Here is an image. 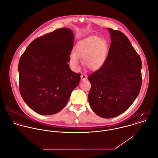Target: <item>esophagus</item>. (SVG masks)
Returning <instances> with one entry per match:
<instances>
[{"label": "esophagus", "mask_w": 158, "mask_h": 158, "mask_svg": "<svg viewBox=\"0 0 158 158\" xmlns=\"http://www.w3.org/2000/svg\"><path fill=\"white\" fill-rule=\"evenodd\" d=\"M87 78H88V77H87V75L86 74H82L81 75V81H84V80H86Z\"/></svg>", "instance_id": "esophagus-1"}]
</instances>
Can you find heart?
<instances>
[{"label": "heart", "mask_w": 158, "mask_h": 158, "mask_svg": "<svg viewBox=\"0 0 158 158\" xmlns=\"http://www.w3.org/2000/svg\"><path fill=\"white\" fill-rule=\"evenodd\" d=\"M75 53L70 55V63L75 69L80 67V59L84 65L91 70L101 68L108 53V45L104 39L96 35L89 36L80 40L76 45Z\"/></svg>", "instance_id": "obj_1"}]
</instances>
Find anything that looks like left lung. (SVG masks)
Here are the masks:
<instances>
[{
	"label": "left lung",
	"mask_w": 158,
	"mask_h": 158,
	"mask_svg": "<svg viewBox=\"0 0 158 158\" xmlns=\"http://www.w3.org/2000/svg\"><path fill=\"white\" fill-rule=\"evenodd\" d=\"M111 44L102 66L88 77L91 88L88 101L93 111L104 118L126 111L138 96L142 86V61L128 38L107 28Z\"/></svg>",
	"instance_id": "left-lung-1"
}]
</instances>
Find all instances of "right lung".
I'll return each instance as SVG.
<instances>
[{
	"instance_id": "1",
	"label": "right lung",
	"mask_w": 158,
	"mask_h": 158,
	"mask_svg": "<svg viewBox=\"0 0 158 158\" xmlns=\"http://www.w3.org/2000/svg\"><path fill=\"white\" fill-rule=\"evenodd\" d=\"M73 37L70 29L55 30L33 40L20 57V94L39 114L60 111L80 83L81 74L72 71L68 64Z\"/></svg>"
}]
</instances>
